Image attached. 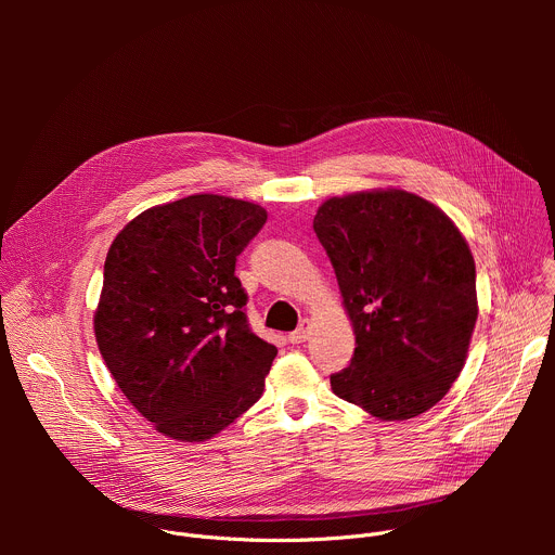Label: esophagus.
<instances>
[{
    "instance_id": "1",
    "label": "esophagus",
    "mask_w": 555,
    "mask_h": 555,
    "mask_svg": "<svg viewBox=\"0 0 555 555\" xmlns=\"http://www.w3.org/2000/svg\"><path fill=\"white\" fill-rule=\"evenodd\" d=\"M309 336H311V321L305 319V321L298 325V330H294V332L289 334V343H292V345H300V343H305Z\"/></svg>"
}]
</instances>
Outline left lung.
Returning a JSON list of instances; mask_svg holds the SVG:
<instances>
[{"instance_id": "left-lung-1", "label": "left lung", "mask_w": 555, "mask_h": 555, "mask_svg": "<svg viewBox=\"0 0 555 555\" xmlns=\"http://www.w3.org/2000/svg\"><path fill=\"white\" fill-rule=\"evenodd\" d=\"M313 232L356 334L332 390L382 422L426 413L459 377L479 319L465 236L439 206L402 189L330 197Z\"/></svg>"}]
</instances>
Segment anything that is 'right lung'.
<instances>
[{
    "mask_svg": "<svg viewBox=\"0 0 555 555\" xmlns=\"http://www.w3.org/2000/svg\"><path fill=\"white\" fill-rule=\"evenodd\" d=\"M266 219L259 204L197 193L146 208L109 246L96 345L165 437L206 441L261 398L276 347L250 332L234 263Z\"/></svg>",
    "mask_w": 555,
    "mask_h": 555,
    "instance_id": "add662e5",
    "label": "right lung"
}]
</instances>
